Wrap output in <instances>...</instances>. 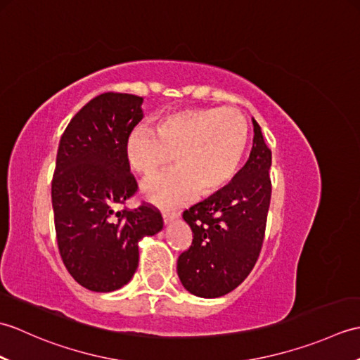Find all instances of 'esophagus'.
<instances>
[{
  "label": "esophagus",
  "instance_id": "34e87169",
  "mask_svg": "<svg viewBox=\"0 0 360 360\" xmlns=\"http://www.w3.org/2000/svg\"><path fill=\"white\" fill-rule=\"evenodd\" d=\"M178 217H179V213H176V212H168V210L162 212V219H164L165 224H168V223H170V221L176 219Z\"/></svg>",
  "mask_w": 360,
  "mask_h": 360
}]
</instances>
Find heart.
I'll return each instance as SVG.
<instances>
[{
    "label": "heart",
    "mask_w": 360,
    "mask_h": 360,
    "mask_svg": "<svg viewBox=\"0 0 360 360\" xmlns=\"http://www.w3.org/2000/svg\"><path fill=\"white\" fill-rule=\"evenodd\" d=\"M249 125L235 108H190L159 120L156 131L136 128L125 142L129 168L151 178L172 162L176 170L143 186V196L160 207L196 193L212 196L233 179L246 153Z\"/></svg>",
    "instance_id": "b5f03b06"
}]
</instances>
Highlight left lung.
<instances>
[{
    "label": "left lung",
    "mask_w": 360,
    "mask_h": 360,
    "mask_svg": "<svg viewBox=\"0 0 360 360\" xmlns=\"http://www.w3.org/2000/svg\"><path fill=\"white\" fill-rule=\"evenodd\" d=\"M254 145L229 184L182 213L193 241L178 258V277L190 294L226 295L246 280L263 246L271 204L272 153L252 119Z\"/></svg>",
    "instance_id": "obj_1"
}]
</instances>
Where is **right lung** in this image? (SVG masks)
Wrapping results in <instances>:
<instances>
[{
    "mask_svg": "<svg viewBox=\"0 0 360 360\" xmlns=\"http://www.w3.org/2000/svg\"><path fill=\"white\" fill-rule=\"evenodd\" d=\"M142 103L133 94L97 96L60 139L52 179L58 250L72 278L94 292L125 286L139 264V241L164 226L150 205L116 212L137 190L125 142L143 117Z\"/></svg>",
    "mask_w": 360,
    "mask_h": 360,
    "instance_id": "add662e5",
    "label": "right lung"
}]
</instances>
